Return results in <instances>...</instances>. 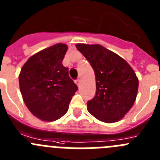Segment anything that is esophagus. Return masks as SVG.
<instances>
[{"mask_svg": "<svg viewBox=\"0 0 160 160\" xmlns=\"http://www.w3.org/2000/svg\"><path fill=\"white\" fill-rule=\"evenodd\" d=\"M80 82H81V80H80V78H78L77 80H76V81H75L76 84H77L78 86H80Z\"/></svg>", "mask_w": 160, "mask_h": 160, "instance_id": "esophagus-1", "label": "esophagus"}]
</instances>
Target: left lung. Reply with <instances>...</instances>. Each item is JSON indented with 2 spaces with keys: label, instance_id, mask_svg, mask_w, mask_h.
<instances>
[{
  "label": "left lung",
  "instance_id": "obj_1",
  "mask_svg": "<svg viewBox=\"0 0 160 160\" xmlns=\"http://www.w3.org/2000/svg\"><path fill=\"white\" fill-rule=\"evenodd\" d=\"M76 48L89 61L96 78V94L87 102V110L105 123L122 119L137 98L139 81L134 70L102 45L78 43Z\"/></svg>",
  "mask_w": 160,
  "mask_h": 160
}]
</instances>
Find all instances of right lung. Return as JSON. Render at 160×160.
Here are the masks:
<instances>
[{
    "label": "right lung",
    "instance_id": "add662e5",
    "mask_svg": "<svg viewBox=\"0 0 160 160\" xmlns=\"http://www.w3.org/2000/svg\"><path fill=\"white\" fill-rule=\"evenodd\" d=\"M67 46L57 43L28 59L19 75L20 93L26 106L42 121H53L67 113L78 86L62 65Z\"/></svg>",
    "mask_w": 160,
    "mask_h": 160
}]
</instances>
